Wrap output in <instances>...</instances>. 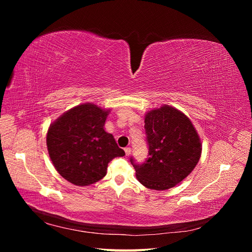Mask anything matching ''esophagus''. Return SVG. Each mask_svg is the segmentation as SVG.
<instances>
[{"mask_svg": "<svg viewBox=\"0 0 252 252\" xmlns=\"http://www.w3.org/2000/svg\"><path fill=\"white\" fill-rule=\"evenodd\" d=\"M125 154H126V156H129L131 154V148L130 147H126L125 148Z\"/></svg>", "mask_w": 252, "mask_h": 252, "instance_id": "34e87169", "label": "esophagus"}]
</instances>
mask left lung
<instances>
[{
	"mask_svg": "<svg viewBox=\"0 0 252 252\" xmlns=\"http://www.w3.org/2000/svg\"><path fill=\"white\" fill-rule=\"evenodd\" d=\"M145 132L148 158L143 164L130 162L136 179L152 190L174 187L191 172L201 158L202 145L191 121L170 106L147 112Z\"/></svg>",
	"mask_w": 252,
	"mask_h": 252,
	"instance_id": "left-lung-1",
	"label": "left lung"
}]
</instances>
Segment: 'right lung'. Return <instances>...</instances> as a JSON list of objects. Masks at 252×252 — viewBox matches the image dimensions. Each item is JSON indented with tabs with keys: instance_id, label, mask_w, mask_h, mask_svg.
I'll return each mask as SVG.
<instances>
[{
	"instance_id": "add662e5",
	"label": "right lung",
	"mask_w": 252,
	"mask_h": 252,
	"mask_svg": "<svg viewBox=\"0 0 252 252\" xmlns=\"http://www.w3.org/2000/svg\"><path fill=\"white\" fill-rule=\"evenodd\" d=\"M108 110L86 103L62 114L47 132V148L57 171L77 186L103 179L108 163L125 151L104 130Z\"/></svg>"
}]
</instances>
